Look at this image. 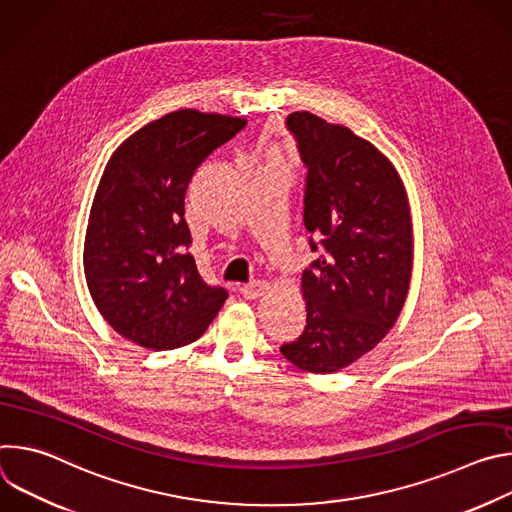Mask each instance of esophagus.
<instances>
[{"instance_id": "34e87169", "label": "esophagus", "mask_w": 512, "mask_h": 512, "mask_svg": "<svg viewBox=\"0 0 512 512\" xmlns=\"http://www.w3.org/2000/svg\"><path fill=\"white\" fill-rule=\"evenodd\" d=\"M267 285H265V281H251V283H243L241 285V294L245 296V298H249V300H255V298H259L261 296V291L265 289Z\"/></svg>"}]
</instances>
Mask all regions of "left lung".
<instances>
[{
    "mask_svg": "<svg viewBox=\"0 0 512 512\" xmlns=\"http://www.w3.org/2000/svg\"><path fill=\"white\" fill-rule=\"evenodd\" d=\"M308 170L304 225L312 251L302 275L306 328L281 354L308 373H334L395 326L411 281L413 227L395 166L367 139L308 111L285 121Z\"/></svg>",
    "mask_w": 512,
    "mask_h": 512,
    "instance_id": "left-lung-1",
    "label": "left lung"
}]
</instances>
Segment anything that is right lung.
I'll list each match as a JSON object with an SVG mask.
<instances>
[{
    "instance_id": "add662e5",
    "label": "right lung",
    "mask_w": 512,
    "mask_h": 512,
    "mask_svg": "<svg viewBox=\"0 0 512 512\" xmlns=\"http://www.w3.org/2000/svg\"><path fill=\"white\" fill-rule=\"evenodd\" d=\"M247 125L180 109L129 135L105 166L85 235V277L107 324L152 350L198 340L229 298L208 285L184 221L196 168Z\"/></svg>"
}]
</instances>
